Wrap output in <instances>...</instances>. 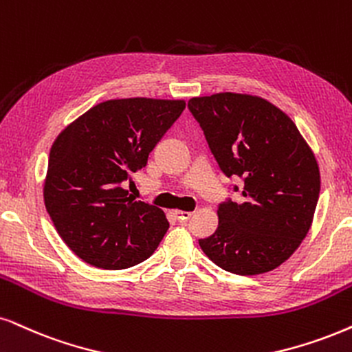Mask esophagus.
<instances>
[{"instance_id": "obj_1", "label": "esophagus", "mask_w": 352, "mask_h": 352, "mask_svg": "<svg viewBox=\"0 0 352 352\" xmlns=\"http://www.w3.org/2000/svg\"><path fill=\"white\" fill-rule=\"evenodd\" d=\"M191 214H193V212L190 211H175V216L177 219H179V222H186L191 217Z\"/></svg>"}]
</instances>
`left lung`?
<instances>
[{
    "mask_svg": "<svg viewBox=\"0 0 352 352\" xmlns=\"http://www.w3.org/2000/svg\"><path fill=\"white\" fill-rule=\"evenodd\" d=\"M188 109L222 173L243 182L242 201L217 206V229L199 247L229 273L278 268L312 226L320 195L314 153L294 122L261 97L222 92L193 97Z\"/></svg>",
    "mask_w": 352,
    "mask_h": 352,
    "instance_id": "1",
    "label": "left lung"
}]
</instances>
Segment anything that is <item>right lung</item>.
Listing matches in <instances>:
<instances>
[{
  "instance_id": "right-lung-1",
  "label": "right lung",
  "mask_w": 352,
  "mask_h": 352,
  "mask_svg": "<svg viewBox=\"0 0 352 352\" xmlns=\"http://www.w3.org/2000/svg\"><path fill=\"white\" fill-rule=\"evenodd\" d=\"M185 110L184 100L115 99L92 107L50 149L43 201L65 243L86 263L124 270L148 260L168 229L162 209L124 184Z\"/></svg>"
}]
</instances>
